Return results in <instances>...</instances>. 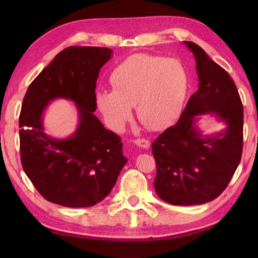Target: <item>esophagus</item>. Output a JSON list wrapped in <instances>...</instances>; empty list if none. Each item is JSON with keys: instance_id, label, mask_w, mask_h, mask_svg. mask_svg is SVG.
I'll use <instances>...</instances> for the list:
<instances>
[{"instance_id": "esophagus-1", "label": "esophagus", "mask_w": 258, "mask_h": 258, "mask_svg": "<svg viewBox=\"0 0 258 258\" xmlns=\"http://www.w3.org/2000/svg\"><path fill=\"white\" fill-rule=\"evenodd\" d=\"M134 143L140 147H143V149H149L150 147V141L146 139H136L134 140Z\"/></svg>"}]
</instances>
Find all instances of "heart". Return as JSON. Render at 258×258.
I'll return each mask as SVG.
<instances>
[{"instance_id":"b5f03b06","label":"heart","mask_w":258,"mask_h":258,"mask_svg":"<svg viewBox=\"0 0 258 258\" xmlns=\"http://www.w3.org/2000/svg\"><path fill=\"white\" fill-rule=\"evenodd\" d=\"M113 90H98L96 104L111 128L120 131L136 105L140 122L162 130L173 122L187 96L189 76L176 58L134 54L119 63L109 76Z\"/></svg>"}]
</instances>
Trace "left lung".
<instances>
[{
  "label": "left lung",
  "instance_id": "1",
  "mask_svg": "<svg viewBox=\"0 0 258 258\" xmlns=\"http://www.w3.org/2000/svg\"><path fill=\"white\" fill-rule=\"evenodd\" d=\"M193 52L199 90L189 97L178 122L153 142L156 162L154 187L172 205H200L220 196L227 187L243 152L244 111L231 76L201 46L184 42ZM215 114L227 128L203 136L195 126L197 116Z\"/></svg>",
  "mask_w": 258,
  "mask_h": 258
}]
</instances>
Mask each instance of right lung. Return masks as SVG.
<instances>
[{
	"label": "right lung",
	"instance_id": "right-lung-1",
	"mask_svg": "<svg viewBox=\"0 0 258 258\" xmlns=\"http://www.w3.org/2000/svg\"><path fill=\"white\" fill-rule=\"evenodd\" d=\"M112 50L96 46L64 48L30 84L19 118L22 166L45 200L65 207H89L111 193L127 162L120 138L94 114L100 70ZM55 98L73 100L80 123L68 139L44 133L41 116Z\"/></svg>",
	"mask_w": 258,
	"mask_h": 258
}]
</instances>
